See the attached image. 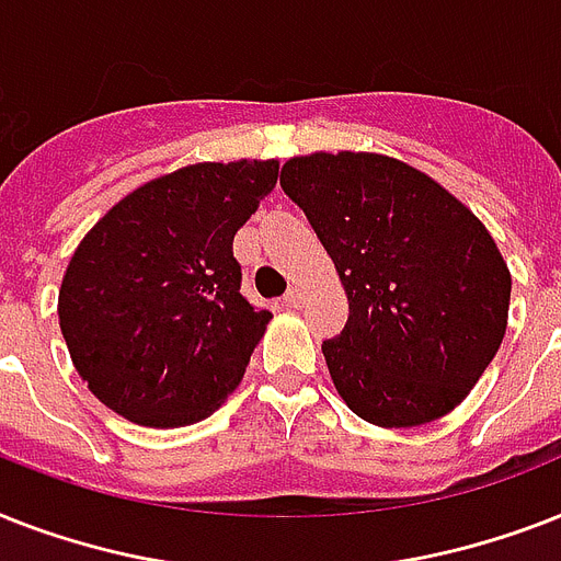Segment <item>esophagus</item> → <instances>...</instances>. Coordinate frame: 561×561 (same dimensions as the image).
Instances as JSON below:
<instances>
[{
  "label": "esophagus",
  "instance_id": "34e87169",
  "mask_svg": "<svg viewBox=\"0 0 561 561\" xmlns=\"http://www.w3.org/2000/svg\"><path fill=\"white\" fill-rule=\"evenodd\" d=\"M282 302H285V308H302V302H306V288H302V285H294V288L285 294Z\"/></svg>",
  "mask_w": 561,
  "mask_h": 561
}]
</instances>
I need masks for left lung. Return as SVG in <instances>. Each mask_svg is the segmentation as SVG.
Returning a JSON list of instances; mask_svg holds the SVG:
<instances>
[{
	"label": "left lung",
	"instance_id": "obj_1",
	"mask_svg": "<svg viewBox=\"0 0 561 561\" xmlns=\"http://www.w3.org/2000/svg\"><path fill=\"white\" fill-rule=\"evenodd\" d=\"M282 188L323 241L350 299L323 343L334 390L378 427L451 413L501 350L513 276L474 211L383 153L290 157Z\"/></svg>",
	"mask_w": 561,
	"mask_h": 561
}]
</instances>
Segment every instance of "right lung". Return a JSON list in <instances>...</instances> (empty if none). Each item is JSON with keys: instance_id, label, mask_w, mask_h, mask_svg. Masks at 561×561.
Returning a JSON list of instances; mask_svg holds the SVG:
<instances>
[{"instance_id": "1", "label": "right lung", "mask_w": 561, "mask_h": 561, "mask_svg": "<svg viewBox=\"0 0 561 561\" xmlns=\"http://www.w3.org/2000/svg\"><path fill=\"white\" fill-rule=\"evenodd\" d=\"M276 178L279 160L186 165L134 188L83 236L57 317L101 404L136 425L183 427L241 383L273 314L241 297L232 238Z\"/></svg>"}]
</instances>
